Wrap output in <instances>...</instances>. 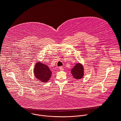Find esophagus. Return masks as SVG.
Listing matches in <instances>:
<instances>
[{
    "label": "esophagus",
    "mask_w": 121,
    "mask_h": 121,
    "mask_svg": "<svg viewBox=\"0 0 121 121\" xmlns=\"http://www.w3.org/2000/svg\"><path fill=\"white\" fill-rule=\"evenodd\" d=\"M59 68V69L60 70V71H64V69L63 68L62 66H60Z\"/></svg>",
    "instance_id": "1"
}]
</instances>
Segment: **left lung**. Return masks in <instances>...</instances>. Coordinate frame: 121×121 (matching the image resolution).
Returning <instances> with one entry per match:
<instances>
[{"label":"left lung","mask_w":121,"mask_h":121,"mask_svg":"<svg viewBox=\"0 0 121 121\" xmlns=\"http://www.w3.org/2000/svg\"><path fill=\"white\" fill-rule=\"evenodd\" d=\"M71 72L75 79H81L84 76V67L82 64L78 63L75 65Z\"/></svg>","instance_id":"1"}]
</instances>
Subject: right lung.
Here are the masks:
<instances>
[{"instance_id": "1", "label": "right lung", "mask_w": 121, "mask_h": 121, "mask_svg": "<svg viewBox=\"0 0 121 121\" xmlns=\"http://www.w3.org/2000/svg\"><path fill=\"white\" fill-rule=\"evenodd\" d=\"M33 71L35 77L43 82H48L52 75L48 66L39 62L35 64Z\"/></svg>"}]
</instances>
